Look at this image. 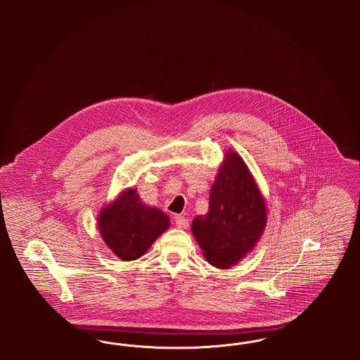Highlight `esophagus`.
<instances>
[{"mask_svg":"<svg viewBox=\"0 0 360 360\" xmlns=\"http://www.w3.org/2000/svg\"><path fill=\"white\" fill-rule=\"evenodd\" d=\"M174 221L175 224L179 226V228H182V229H188V220L185 217V216H182V214H175V217H174Z\"/></svg>","mask_w":360,"mask_h":360,"instance_id":"obj_1","label":"esophagus"}]
</instances>
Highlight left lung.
<instances>
[{
  "label": "left lung",
  "instance_id": "8db88e82",
  "mask_svg": "<svg viewBox=\"0 0 360 360\" xmlns=\"http://www.w3.org/2000/svg\"><path fill=\"white\" fill-rule=\"evenodd\" d=\"M266 220V204L252 174L229 151L210 188L207 214L191 224L206 260L219 269L235 266L255 247Z\"/></svg>",
  "mask_w": 360,
  "mask_h": 360
}]
</instances>
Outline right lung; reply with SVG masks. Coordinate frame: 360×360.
I'll use <instances>...</instances> for the list:
<instances>
[{"label": "right lung", "mask_w": 360, "mask_h": 360, "mask_svg": "<svg viewBox=\"0 0 360 360\" xmlns=\"http://www.w3.org/2000/svg\"><path fill=\"white\" fill-rule=\"evenodd\" d=\"M98 226L106 245L128 262L141 257L170 226V220L165 212L143 204L136 190L129 188L103 209Z\"/></svg>", "instance_id": "right-lung-1"}]
</instances>
